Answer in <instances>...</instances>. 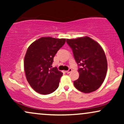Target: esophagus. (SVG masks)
I'll return each instance as SVG.
<instances>
[{"mask_svg":"<svg viewBox=\"0 0 124 124\" xmlns=\"http://www.w3.org/2000/svg\"><path fill=\"white\" fill-rule=\"evenodd\" d=\"M72 69H71V68H69V70H66V71H65V72H66V73H70V72H72Z\"/></svg>","mask_w":124,"mask_h":124,"instance_id":"34e87169","label":"esophagus"}]
</instances>
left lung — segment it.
Masks as SVG:
<instances>
[{"label":"left lung","mask_w":124,"mask_h":124,"mask_svg":"<svg viewBox=\"0 0 124 124\" xmlns=\"http://www.w3.org/2000/svg\"><path fill=\"white\" fill-rule=\"evenodd\" d=\"M79 66V78L74 81L77 89L85 93L96 91L103 83L107 71V61L100 44L89 37L67 39Z\"/></svg>","instance_id":"1"}]
</instances>
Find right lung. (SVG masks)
<instances>
[{"label":"right lung","mask_w":124,"mask_h":124,"mask_svg":"<svg viewBox=\"0 0 124 124\" xmlns=\"http://www.w3.org/2000/svg\"><path fill=\"white\" fill-rule=\"evenodd\" d=\"M65 41V38L41 37L28 48L24 62L25 76L37 93L49 94L58 89L63 73L52 65L55 54Z\"/></svg>","instance_id":"right-lung-1"}]
</instances>
